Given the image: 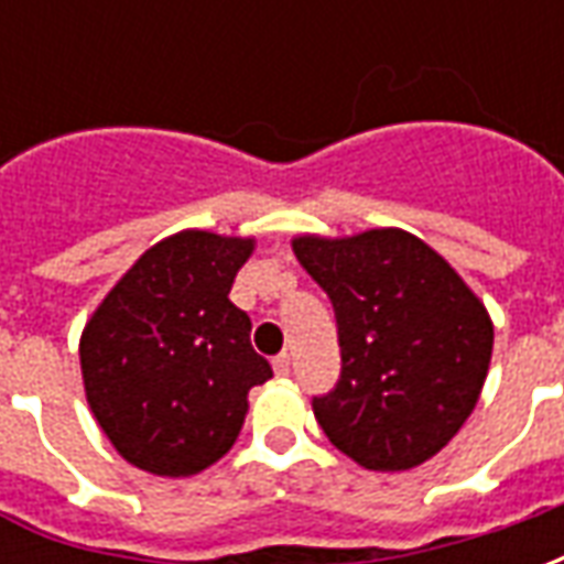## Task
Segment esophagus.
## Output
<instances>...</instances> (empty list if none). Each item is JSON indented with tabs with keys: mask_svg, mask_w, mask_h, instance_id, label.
<instances>
[{
	"mask_svg": "<svg viewBox=\"0 0 564 564\" xmlns=\"http://www.w3.org/2000/svg\"><path fill=\"white\" fill-rule=\"evenodd\" d=\"M274 375H278V378H290V356L281 354L274 359Z\"/></svg>",
	"mask_w": 564,
	"mask_h": 564,
	"instance_id": "obj_1",
	"label": "esophagus"
}]
</instances>
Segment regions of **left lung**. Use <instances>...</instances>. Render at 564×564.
<instances>
[{
  "instance_id": "left-lung-1",
  "label": "left lung",
  "mask_w": 564,
  "mask_h": 564,
  "mask_svg": "<svg viewBox=\"0 0 564 564\" xmlns=\"http://www.w3.org/2000/svg\"><path fill=\"white\" fill-rule=\"evenodd\" d=\"M293 253L338 319L341 380L314 416L368 471L432 459L471 416L492 359L486 305L437 250L404 229L295 235Z\"/></svg>"
}]
</instances>
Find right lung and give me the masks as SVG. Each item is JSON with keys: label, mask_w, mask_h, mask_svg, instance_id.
Listing matches in <instances>:
<instances>
[{"label": "right lung", "mask_w": 564, "mask_h": 564, "mask_svg": "<svg viewBox=\"0 0 564 564\" xmlns=\"http://www.w3.org/2000/svg\"><path fill=\"white\" fill-rule=\"evenodd\" d=\"M257 238L184 229L144 250L80 332L96 423L141 471L189 477L232 449L247 392L271 378L229 302Z\"/></svg>", "instance_id": "right-lung-1"}]
</instances>
